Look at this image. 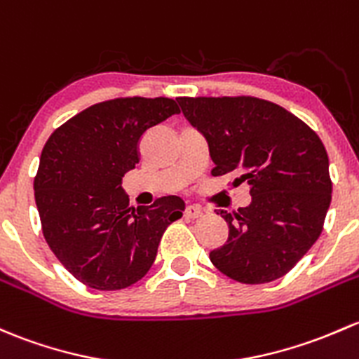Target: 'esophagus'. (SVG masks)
<instances>
[{"label": "esophagus", "mask_w": 359, "mask_h": 359, "mask_svg": "<svg viewBox=\"0 0 359 359\" xmlns=\"http://www.w3.org/2000/svg\"><path fill=\"white\" fill-rule=\"evenodd\" d=\"M184 217H186V218H199V217H203V210L199 208L198 205H189L186 208V211H184Z\"/></svg>", "instance_id": "34e87169"}]
</instances>
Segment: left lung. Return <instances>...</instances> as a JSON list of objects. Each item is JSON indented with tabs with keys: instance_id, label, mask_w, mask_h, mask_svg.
<instances>
[{
	"instance_id": "1",
	"label": "left lung",
	"mask_w": 359,
	"mask_h": 359,
	"mask_svg": "<svg viewBox=\"0 0 359 359\" xmlns=\"http://www.w3.org/2000/svg\"><path fill=\"white\" fill-rule=\"evenodd\" d=\"M203 135L215 168L239 173L251 203L220 211L229 239L210 259L243 284L284 277L316 243L332 199L329 156L303 120L258 97H177Z\"/></svg>"
}]
</instances>
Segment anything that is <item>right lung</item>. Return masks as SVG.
Returning a JSON list of instances; mask_svg holds the SVG:
<instances>
[{
	"mask_svg": "<svg viewBox=\"0 0 359 359\" xmlns=\"http://www.w3.org/2000/svg\"><path fill=\"white\" fill-rule=\"evenodd\" d=\"M179 113L170 97L103 101L72 116L44 144L34 179L44 239L82 284L118 290L141 280L163 232L182 217L179 196L135 210L122 187L139 163L142 135Z\"/></svg>",
	"mask_w": 359,
	"mask_h": 359,
	"instance_id": "1",
	"label": "right lung"
}]
</instances>
